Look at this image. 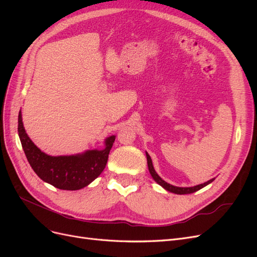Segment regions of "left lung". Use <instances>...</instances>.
<instances>
[{
	"mask_svg": "<svg viewBox=\"0 0 257 257\" xmlns=\"http://www.w3.org/2000/svg\"><path fill=\"white\" fill-rule=\"evenodd\" d=\"M146 157H147V163H148V168H149V172H150V175L152 176L153 180L157 182L158 184H160L163 189H165L166 191L170 192V193H175V194H178V195H184V194H191V193H194L196 192L200 189L205 188L206 185L211 183L215 178H212L210 179V180H208L207 182H204L201 184H198V185H194V186H189V188H181V186H175L173 184H169L167 183L166 181L163 180V179L158 175V173L155 172V169L153 167V164H152V160L150 158V155L148 154V152H146Z\"/></svg>",
	"mask_w": 257,
	"mask_h": 257,
	"instance_id": "left-lung-1",
	"label": "left lung"
}]
</instances>
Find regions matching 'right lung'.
I'll use <instances>...</instances> for the list:
<instances>
[{"mask_svg": "<svg viewBox=\"0 0 257 257\" xmlns=\"http://www.w3.org/2000/svg\"><path fill=\"white\" fill-rule=\"evenodd\" d=\"M18 134L22 149L35 174L54 188L66 191L80 190L102 174L115 139L114 135L107 137L104 141V149L52 157L43 152L31 141L23 126L21 111L18 115Z\"/></svg>", "mask_w": 257, "mask_h": 257, "instance_id": "right-lung-1", "label": "right lung"}]
</instances>
